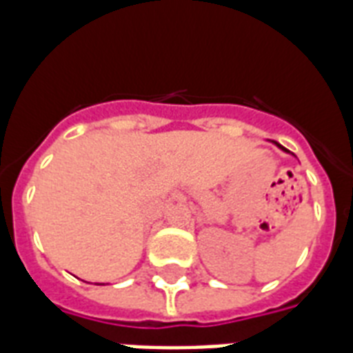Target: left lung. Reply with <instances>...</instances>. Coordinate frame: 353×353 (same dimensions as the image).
I'll use <instances>...</instances> for the list:
<instances>
[{
    "label": "left lung",
    "mask_w": 353,
    "mask_h": 353,
    "mask_svg": "<svg viewBox=\"0 0 353 353\" xmlns=\"http://www.w3.org/2000/svg\"><path fill=\"white\" fill-rule=\"evenodd\" d=\"M274 144H276V146H279V148H280V150H284V152H290V150H285V148H284V146H282V144H279V143H274Z\"/></svg>",
    "instance_id": "left-lung-1"
}]
</instances>
